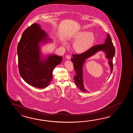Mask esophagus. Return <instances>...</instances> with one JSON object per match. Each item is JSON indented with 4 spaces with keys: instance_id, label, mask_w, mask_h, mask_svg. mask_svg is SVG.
Masks as SVG:
<instances>
[{
    "instance_id": "obj_1",
    "label": "esophagus",
    "mask_w": 133,
    "mask_h": 133,
    "mask_svg": "<svg viewBox=\"0 0 133 133\" xmlns=\"http://www.w3.org/2000/svg\"><path fill=\"white\" fill-rule=\"evenodd\" d=\"M65 57H66V58L68 59H70V56H69V55H66Z\"/></svg>"
}]
</instances>
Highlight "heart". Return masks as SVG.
<instances>
[{
	"instance_id": "b5f03b06",
	"label": "heart",
	"mask_w": 133,
	"mask_h": 133,
	"mask_svg": "<svg viewBox=\"0 0 133 133\" xmlns=\"http://www.w3.org/2000/svg\"><path fill=\"white\" fill-rule=\"evenodd\" d=\"M74 41L73 44L74 50L78 53H82L88 50L93 45L95 41V36L93 33L88 31H80L69 37ZM64 43L66 44V41Z\"/></svg>"
}]
</instances>
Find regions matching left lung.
Returning a JSON list of instances; mask_svg holds the SVG:
<instances>
[{"instance_id":"obj_1","label":"left lung","mask_w":133,"mask_h":133,"mask_svg":"<svg viewBox=\"0 0 133 133\" xmlns=\"http://www.w3.org/2000/svg\"><path fill=\"white\" fill-rule=\"evenodd\" d=\"M101 51L105 53V57L108 60V63L110 66L111 74L113 71V59L115 54V48L109 34H107L105 42L103 44L94 46L82 54L72 55L73 58H71V61L73 62L74 67L76 72V75L74 76V79L76 86L83 92H88V91L85 89L84 85L83 72L84 64L86 60Z\"/></svg>"}]
</instances>
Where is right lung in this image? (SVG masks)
<instances>
[{"label": "right lung", "mask_w": 133, "mask_h": 133, "mask_svg": "<svg viewBox=\"0 0 133 133\" xmlns=\"http://www.w3.org/2000/svg\"><path fill=\"white\" fill-rule=\"evenodd\" d=\"M48 37L40 25L33 24L24 31L17 45L20 76L26 83L39 88L49 85L53 78L54 68L63 59L62 57L54 54L43 55L41 46L52 42Z\"/></svg>", "instance_id": "1"}]
</instances>
